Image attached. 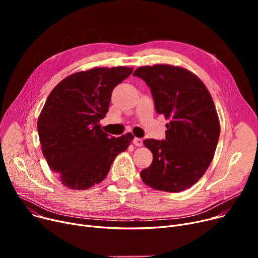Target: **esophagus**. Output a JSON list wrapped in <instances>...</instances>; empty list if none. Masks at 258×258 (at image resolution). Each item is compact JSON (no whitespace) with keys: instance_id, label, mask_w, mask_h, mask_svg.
<instances>
[{"instance_id":"esophagus-1","label":"esophagus","mask_w":258,"mask_h":258,"mask_svg":"<svg viewBox=\"0 0 258 258\" xmlns=\"http://www.w3.org/2000/svg\"><path fill=\"white\" fill-rule=\"evenodd\" d=\"M133 143H134L135 145H136V146H142V144H143V140H142V139H140V138H134Z\"/></svg>"}]
</instances>
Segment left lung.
Listing matches in <instances>:
<instances>
[{"label": "left lung", "mask_w": 258, "mask_h": 258, "mask_svg": "<svg viewBox=\"0 0 258 258\" xmlns=\"http://www.w3.org/2000/svg\"><path fill=\"white\" fill-rule=\"evenodd\" d=\"M134 76L151 88L158 114L169 120L165 140L145 139L153 162L140 172L150 187L179 192L195 185L206 172L220 137V120L203 81L182 67H139Z\"/></svg>", "instance_id": "left-lung-1"}]
</instances>
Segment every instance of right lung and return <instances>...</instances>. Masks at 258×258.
<instances>
[{
  "label": "right lung",
  "mask_w": 258,
  "mask_h": 258,
  "mask_svg": "<svg viewBox=\"0 0 258 258\" xmlns=\"http://www.w3.org/2000/svg\"><path fill=\"white\" fill-rule=\"evenodd\" d=\"M133 68H93L71 74L54 88L37 120L44 157L63 186L84 190L99 184L116 156L126 151L131 133L115 138L101 130L114 88Z\"/></svg>",
  "instance_id": "1"
}]
</instances>
